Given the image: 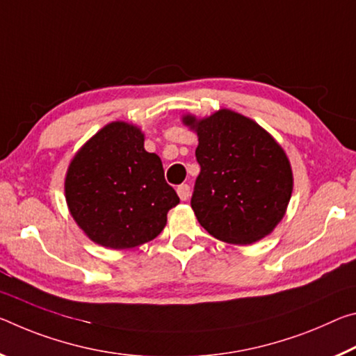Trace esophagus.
Returning a JSON list of instances; mask_svg holds the SVG:
<instances>
[{"label": "esophagus", "mask_w": 356, "mask_h": 356, "mask_svg": "<svg viewBox=\"0 0 356 356\" xmlns=\"http://www.w3.org/2000/svg\"><path fill=\"white\" fill-rule=\"evenodd\" d=\"M177 192H178V197L179 199H181L183 202H186L191 197V188L188 184H181V186H178V189H177Z\"/></svg>", "instance_id": "1"}]
</instances>
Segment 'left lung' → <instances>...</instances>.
<instances>
[{"instance_id":"8db88e82","label":"left lung","mask_w":356,"mask_h":356,"mask_svg":"<svg viewBox=\"0 0 356 356\" xmlns=\"http://www.w3.org/2000/svg\"><path fill=\"white\" fill-rule=\"evenodd\" d=\"M199 137L200 173L191 207L216 240L248 246L270 235L287 211L293 191L284 148L254 120L230 108L203 118L183 115Z\"/></svg>"}]
</instances>
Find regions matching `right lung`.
I'll return each mask as SVG.
<instances>
[{"label":"right lung","mask_w":356,"mask_h":356,"mask_svg":"<svg viewBox=\"0 0 356 356\" xmlns=\"http://www.w3.org/2000/svg\"><path fill=\"white\" fill-rule=\"evenodd\" d=\"M137 124L112 121L74 154L64 178L69 213L92 243L132 249L159 235L179 197Z\"/></svg>","instance_id":"obj_1"}]
</instances>
